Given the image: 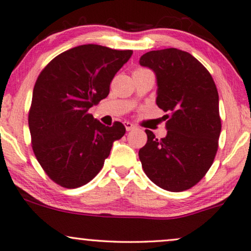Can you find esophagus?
I'll return each mask as SVG.
<instances>
[{"instance_id":"1","label":"esophagus","mask_w":251,"mask_h":251,"mask_svg":"<svg viewBox=\"0 0 251 251\" xmlns=\"http://www.w3.org/2000/svg\"><path fill=\"white\" fill-rule=\"evenodd\" d=\"M123 125H125L126 131H131V130H133L135 128V126L133 125V123H131L129 121H125V122H123Z\"/></svg>"}]
</instances>
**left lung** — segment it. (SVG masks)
<instances>
[{"label":"left lung","instance_id":"8db88e82","mask_svg":"<svg viewBox=\"0 0 251 251\" xmlns=\"http://www.w3.org/2000/svg\"><path fill=\"white\" fill-rule=\"evenodd\" d=\"M142 67L157 76V105L164 116L167 135L139 150L143 171L164 190L190 189L206 176L218 150L221 131L219 96L208 70L190 53L170 48L147 52Z\"/></svg>","mask_w":251,"mask_h":251}]
</instances>
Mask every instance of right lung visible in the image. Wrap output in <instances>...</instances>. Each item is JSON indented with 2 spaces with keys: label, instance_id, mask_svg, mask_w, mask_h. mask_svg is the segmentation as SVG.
I'll list each match as a JSON object with an SVG mask.
<instances>
[{
  "label": "right lung",
  "instance_id": "right-lung-1",
  "mask_svg": "<svg viewBox=\"0 0 251 251\" xmlns=\"http://www.w3.org/2000/svg\"><path fill=\"white\" fill-rule=\"evenodd\" d=\"M132 55L84 44L55 56L38 76L28 111L32 149L49 178L75 189L96 176L126 128L105 126L89 109L108 97L116 73Z\"/></svg>",
  "mask_w": 251,
  "mask_h": 251
}]
</instances>
